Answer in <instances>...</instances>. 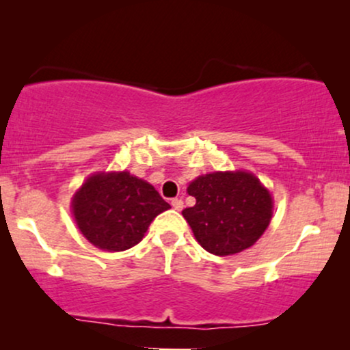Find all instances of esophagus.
I'll use <instances>...</instances> for the list:
<instances>
[{"instance_id":"obj_1","label":"esophagus","mask_w":350,"mask_h":350,"mask_svg":"<svg viewBox=\"0 0 350 350\" xmlns=\"http://www.w3.org/2000/svg\"><path fill=\"white\" fill-rule=\"evenodd\" d=\"M171 206H172V208H176V211H183L184 202L180 199H172L171 200Z\"/></svg>"}]
</instances>
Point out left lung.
Returning a JSON list of instances; mask_svg holds the SVG:
<instances>
[{
	"mask_svg": "<svg viewBox=\"0 0 350 350\" xmlns=\"http://www.w3.org/2000/svg\"><path fill=\"white\" fill-rule=\"evenodd\" d=\"M196 206L183 211L196 240L208 253L226 256L252 247L273 215V199L255 174L247 171L211 172L187 187Z\"/></svg>",
	"mask_w": 350,
	"mask_h": 350,
	"instance_id": "left-lung-1",
	"label": "left lung"
}]
</instances>
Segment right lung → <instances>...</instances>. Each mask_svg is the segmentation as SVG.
<instances>
[{
	"mask_svg": "<svg viewBox=\"0 0 350 350\" xmlns=\"http://www.w3.org/2000/svg\"><path fill=\"white\" fill-rule=\"evenodd\" d=\"M171 208L146 180L128 171L90 176L72 199L83 237L100 250L123 252L142 242L156 215Z\"/></svg>",
	"mask_w": 350,
	"mask_h": 350,
	"instance_id": "obj_1",
	"label": "right lung"
}]
</instances>
